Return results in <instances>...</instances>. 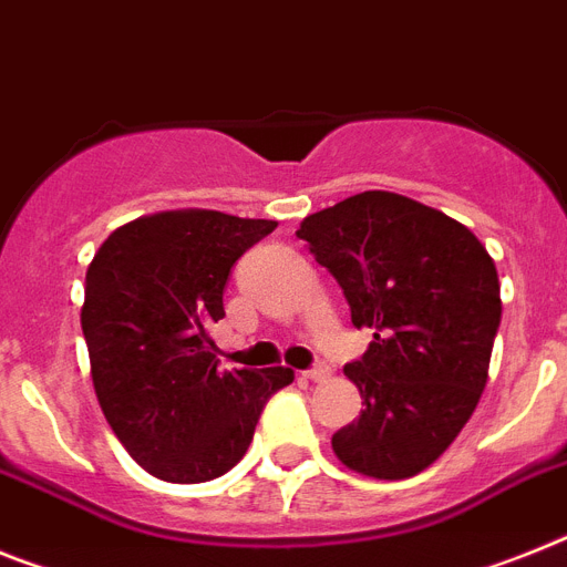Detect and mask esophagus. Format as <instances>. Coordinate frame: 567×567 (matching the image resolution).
Wrapping results in <instances>:
<instances>
[{
  "mask_svg": "<svg viewBox=\"0 0 567 567\" xmlns=\"http://www.w3.org/2000/svg\"><path fill=\"white\" fill-rule=\"evenodd\" d=\"M330 375H332V370L327 364H316L312 370L303 372V379H309V381H327Z\"/></svg>",
  "mask_w": 567,
  "mask_h": 567,
  "instance_id": "esophagus-1",
  "label": "esophagus"
}]
</instances>
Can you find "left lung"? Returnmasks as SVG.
Listing matches in <instances>:
<instances>
[{
    "label": "left lung",
    "instance_id": "left-lung-1",
    "mask_svg": "<svg viewBox=\"0 0 567 567\" xmlns=\"http://www.w3.org/2000/svg\"><path fill=\"white\" fill-rule=\"evenodd\" d=\"M295 235L341 284L361 361L343 367L364 410L332 435L338 462L410 478L453 444L487 384L502 298L496 264L444 212L395 192H361L301 220Z\"/></svg>",
    "mask_w": 567,
    "mask_h": 567
}]
</instances>
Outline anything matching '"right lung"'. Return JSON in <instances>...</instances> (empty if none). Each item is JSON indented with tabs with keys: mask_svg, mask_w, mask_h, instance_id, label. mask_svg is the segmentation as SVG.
Instances as JSON below:
<instances>
[{
	"mask_svg": "<svg viewBox=\"0 0 567 567\" xmlns=\"http://www.w3.org/2000/svg\"><path fill=\"white\" fill-rule=\"evenodd\" d=\"M215 209L154 212L111 231L85 272L80 323L105 422L152 476L197 485L231 471L289 367L217 370L209 327L229 269L275 229Z\"/></svg>",
	"mask_w": 567,
	"mask_h": 567,
	"instance_id": "1",
	"label": "right lung"
}]
</instances>
